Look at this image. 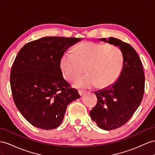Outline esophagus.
I'll use <instances>...</instances> for the list:
<instances>
[{
    "label": "esophagus",
    "instance_id": "esophagus-1",
    "mask_svg": "<svg viewBox=\"0 0 155 155\" xmlns=\"http://www.w3.org/2000/svg\"><path fill=\"white\" fill-rule=\"evenodd\" d=\"M78 93H79V94L81 95V96H82L83 95H84L86 93V91L85 90H78Z\"/></svg>",
    "mask_w": 155,
    "mask_h": 155
}]
</instances>
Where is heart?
<instances>
[{
	"label": "heart",
	"instance_id": "heart-1",
	"mask_svg": "<svg viewBox=\"0 0 155 155\" xmlns=\"http://www.w3.org/2000/svg\"><path fill=\"white\" fill-rule=\"evenodd\" d=\"M60 65L69 81L80 75L86 67L87 74L75 79L74 86L90 88L97 85L104 88L118 78L123 66V55L116 46L87 42L77 46L74 51L67 50L62 55Z\"/></svg>",
	"mask_w": 155,
	"mask_h": 155
}]
</instances>
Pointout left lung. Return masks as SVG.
Listing matches in <instances>:
<instances>
[{"mask_svg": "<svg viewBox=\"0 0 155 155\" xmlns=\"http://www.w3.org/2000/svg\"><path fill=\"white\" fill-rule=\"evenodd\" d=\"M99 41L118 47L123 55L122 69L117 81L94 92L97 102L90 111L99 128L111 130L126 124L140 106L144 94L145 76L140 59L130 45L113 37Z\"/></svg>", "mask_w": 155, "mask_h": 155, "instance_id": "1", "label": "left lung"}]
</instances>
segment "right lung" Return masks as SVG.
Wrapping results in <instances>:
<instances>
[{
  "label": "right lung",
  "instance_id": "1",
  "mask_svg": "<svg viewBox=\"0 0 155 155\" xmlns=\"http://www.w3.org/2000/svg\"><path fill=\"white\" fill-rule=\"evenodd\" d=\"M81 38L46 37L30 42L19 50L10 73V86L19 111L33 126L58 128L67 107L80 98L63 77L61 59Z\"/></svg>",
  "mask_w": 155,
  "mask_h": 155
}]
</instances>
